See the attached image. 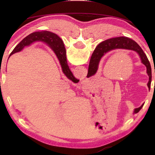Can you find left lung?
Listing matches in <instances>:
<instances>
[{"label": "left lung", "instance_id": "left-lung-1", "mask_svg": "<svg viewBox=\"0 0 155 155\" xmlns=\"http://www.w3.org/2000/svg\"><path fill=\"white\" fill-rule=\"evenodd\" d=\"M60 46V51H64L65 49V46L62 40H61V43L59 44ZM115 49H127L134 51L140 55L141 58V63L143 65H146L147 69V74L149 76V82L148 83V87H150V84L151 83L152 78V71L150 64L149 62L148 58L144 53L143 50L141 47L139 46V44L135 42L134 40L131 39L127 38V37H117V38H114L109 39L103 42L100 43L94 51L92 56L91 57L90 65H89V72H90L91 75L96 74V72L98 70L99 62L101 61L102 57L107 52H108L113 50ZM143 104L139 108L135 109L134 113L137 114L140 110L142 108Z\"/></svg>", "mask_w": 155, "mask_h": 155}]
</instances>
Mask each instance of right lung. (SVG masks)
Instances as JSON below:
<instances>
[{"instance_id":"add662e5","label":"right lung","mask_w":155,"mask_h":155,"mask_svg":"<svg viewBox=\"0 0 155 155\" xmlns=\"http://www.w3.org/2000/svg\"><path fill=\"white\" fill-rule=\"evenodd\" d=\"M61 39L59 37L53 33L49 32V31H38L33 33H31L30 35L26 37L25 38L20 41L18 44L17 46L14 49V51L12 52L10 54H13L20 51L25 46L30 45L34 41H41L46 43L48 46L51 47V48L53 50L54 53L58 58L60 62V64L61 65L62 71L64 73V74L71 80L72 77V74L71 71L69 69V67L68 65L67 59H66V51L65 48L64 51H60V46L59 44L61 43Z\"/></svg>"}]
</instances>
